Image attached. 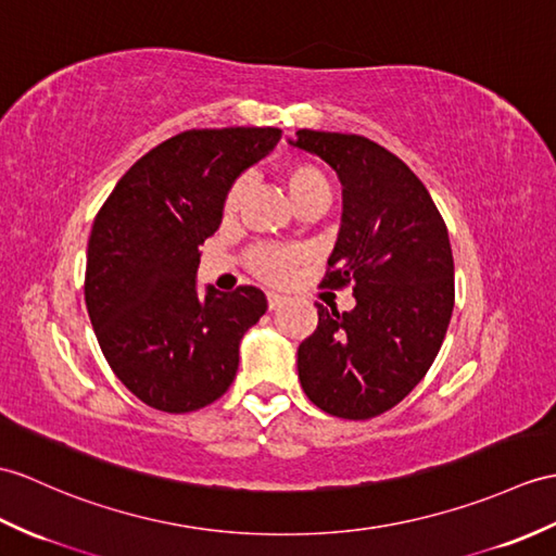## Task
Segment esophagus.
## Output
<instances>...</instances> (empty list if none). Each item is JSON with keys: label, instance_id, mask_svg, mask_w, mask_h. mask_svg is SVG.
I'll return each instance as SVG.
<instances>
[{"label": "esophagus", "instance_id": "esophagus-1", "mask_svg": "<svg viewBox=\"0 0 556 556\" xmlns=\"http://www.w3.org/2000/svg\"><path fill=\"white\" fill-rule=\"evenodd\" d=\"M283 303H287V295L275 293V291H267V307H269V309H277V307L283 305Z\"/></svg>", "mask_w": 556, "mask_h": 556}]
</instances>
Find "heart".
Wrapping results in <instances>:
<instances>
[{
  "instance_id": "b5f03b06",
  "label": "heart",
  "mask_w": 556,
  "mask_h": 556,
  "mask_svg": "<svg viewBox=\"0 0 556 556\" xmlns=\"http://www.w3.org/2000/svg\"><path fill=\"white\" fill-rule=\"evenodd\" d=\"M279 177L283 187H287L289 197L293 201L295 208H305V205H321L327 208V203L331 201V182L325 175L321 167L305 163V161H293L281 165ZM247 179H237L225 193L223 201V213L225 217L237 215L243 199H247ZM249 265L253 273L269 281V283H283L293 277L295 269L301 265V253L291 251V249H277V247H263L255 249L249 255Z\"/></svg>"
}]
</instances>
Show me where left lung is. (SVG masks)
I'll return each instance as SVG.
<instances>
[{"label": "left lung", "mask_w": 556, "mask_h": 556, "mask_svg": "<svg viewBox=\"0 0 556 556\" xmlns=\"http://www.w3.org/2000/svg\"><path fill=\"white\" fill-rule=\"evenodd\" d=\"M291 144L341 179V229L321 287L351 283L355 295L351 313L315 303L299 379L327 415L371 419L415 389L443 345L455 307L447 227L421 179L377 141L299 130Z\"/></svg>", "instance_id": "8db88e82"}]
</instances>
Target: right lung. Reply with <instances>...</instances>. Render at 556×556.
Listing matches in <instances>:
<instances>
[{
    "instance_id": "1",
    "label": "right lung",
    "mask_w": 556,
    "mask_h": 556,
    "mask_svg": "<svg viewBox=\"0 0 556 556\" xmlns=\"http://www.w3.org/2000/svg\"><path fill=\"white\" fill-rule=\"evenodd\" d=\"M279 137L277 127L179 132L141 156L94 217L87 313L115 377L153 409H201L237 377L239 343L267 299L255 287L199 295V247L223 223L227 189Z\"/></svg>"
}]
</instances>
